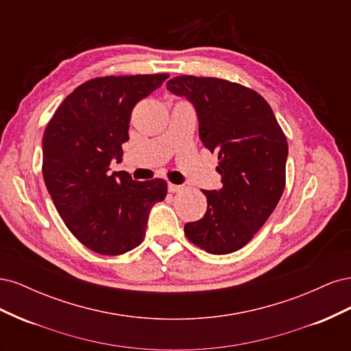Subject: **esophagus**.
I'll return each instance as SVG.
<instances>
[{"label":"esophagus","mask_w":351,"mask_h":351,"mask_svg":"<svg viewBox=\"0 0 351 351\" xmlns=\"http://www.w3.org/2000/svg\"><path fill=\"white\" fill-rule=\"evenodd\" d=\"M184 187L183 186H180V184H173V183H169L168 184V192H171V193H178V192H182Z\"/></svg>","instance_id":"esophagus-1"}]
</instances>
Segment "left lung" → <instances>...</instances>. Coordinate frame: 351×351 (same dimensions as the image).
<instances>
[{
  "label": "left lung",
  "mask_w": 351,
  "mask_h": 351,
  "mask_svg": "<svg viewBox=\"0 0 351 351\" xmlns=\"http://www.w3.org/2000/svg\"><path fill=\"white\" fill-rule=\"evenodd\" d=\"M167 89L195 105L202 143L218 155L219 190H202L204 218L187 222L186 237L212 254L232 253L253 239L285 187V134L269 104L243 84L177 76Z\"/></svg>",
  "instance_id": "obj_1"
}]
</instances>
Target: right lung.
I'll use <instances>...</instances> for the list:
<instances>
[{
  "label": "right lung",
  "instance_id": "add662e5",
  "mask_svg": "<svg viewBox=\"0 0 351 351\" xmlns=\"http://www.w3.org/2000/svg\"><path fill=\"white\" fill-rule=\"evenodd\" d=\"M168 74L105 76L84 82L62 101L42 139V174L66 227L88 249L123 254L139 246L147 217L167 196L162 178L134 182L121 161L134 105Z\"/></svg>",
  "mask_w": 351,
  "mask_h": 351
}]
</instances>
